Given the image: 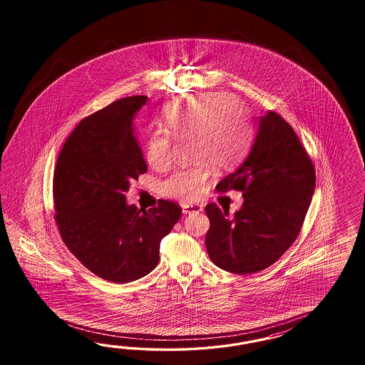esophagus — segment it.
I'll return each mask as SVG.
<instances>
[{
  "instance_id": "1",
  "label": "esophagus",
  "mask_w": 365,
  "mask_h": 365,
  "mask_svg": "<svg viewBox=\"0 0 365 365\" xmlns=\"http://www.w3.org/2000/svg\"><path fill=\"white\" fill-rule=\"evenodd\" d=\"M203 210L202 205H192V203H183L182 205V211L183 214H191V212H199Z\"/></svg>"
}]
</instances>
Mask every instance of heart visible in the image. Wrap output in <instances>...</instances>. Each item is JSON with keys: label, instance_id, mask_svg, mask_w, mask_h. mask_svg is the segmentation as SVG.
Masks as SVG:
<instances>
[{"label": "heart", "instance_id": "1", "mask_svg": "<svg viewBox=\"0 0 365 365\" xmlns=\"http://www.w3.org/2000/svg\"><path fill=\"white\" fill-rule=\"evenodd\" d=\"M163 127L150 133L145 160L154 170H167L173 162L174 138L191 140L190 154L198 160L174 171L163 183L167 197L183 200L202 195L211 165L227 168L237 163L250 135L238 101L222 93H205L174 104L163 115Z\"/></svg>", "mask_w": 365, "mask_h": 365}]
</instances>
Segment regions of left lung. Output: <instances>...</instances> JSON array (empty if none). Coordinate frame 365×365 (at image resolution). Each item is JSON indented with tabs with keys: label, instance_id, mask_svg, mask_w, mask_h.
Wrapping results in <instances>:
<instances>
[{
	"label": "left lung",
	"instance_id": "8db88e82",
	"mask_svg": "<svg viewBox=\"0 0 365 365\" xmlns=\"http://www.w3.org/2000/svg\"><path fill=\"white\" fill-rule=\"evenodd\" d=\"M314 186V166L292 125L273 110L259 116L247 158L215 187L242 191L241 210L230 218L215 203L205 209L214 265L235 274L273 265L299 237Z\"/></svg>",
	"mask_w": 365,
	"mask_h": 365
}]
</instances>
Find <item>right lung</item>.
Listing matches in <instances>:
<instances>
[{
	"label": "right lung",
	"mask_w": 365,
	"mask_h": 365,
	"mask_svg": "<svg viewBox=\"0 0 365 365\" xmlns=\"http://www.w3.org/2000/svg\"><path fill=\"white\" fill-rule=\"evenodd\" d=\"M147 96L116 100L78 123L53 174L55 221L69 252L103 279L125 284L153 272L160 241L182 209L159 199L148 210L127 205L124 192L147 173L133 119Z\"/></svg>",
	"instance_id": "right-lung-1"
}]
</instances>
